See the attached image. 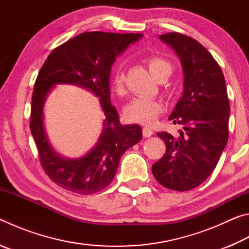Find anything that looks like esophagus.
<instances>
[{"mask_svg":"<svg viewBox=\"0 0 249 249\" xmlns=\"http://www.w3.org/2000/svg\"><path fill=\"white\" fill-rule=\"evenodd\" d=\"M154 134L153 129L147 127V126H145V127H142V135H144V137H150L151 135Z\"/></svg>","mask_w":249,"mask_h":249,"instance_id":"1","label":"esophagus"}]
</instances>
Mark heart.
I'll use <instances>...</instances> for the list:
<instances>
[{
	"mask_svg": "<svg viewBox=\"0 0 249 249\" xmlns=\"http://www.w3.org/2000/svg\"><path fill=\"white\" fill-rule=\"evenodd\" d=\"M148 69L156 79L159 77L168 78L172 72V65L169 60L162 57H150L147 60ZM113 89L119 95L125 93V74L121 68H116L112 78ZM163 111V105L156 99L150 98H135L126 105V119L135 123L150 125L157 120V117Z\"/></svg>",
	"mask_w": 249,
	"mask_h": 249,
	"instance_id": "obj_1",
	"label": "heart"
}]
</instances>
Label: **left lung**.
Returning <instances> with one entry per match:
<instances>
[{"label": "left lung", "mask_w": 249, "mask_h": 249, "mask_svg": "<svg viewBox=\"0 0 249 249\" xmlns=\"http://www.w3.org/2000/svg\"><path fill=\"white\" fill-rule=\"evenodd\" d=\"M159 38L175 49L182 64L183 94L169 120L183 129L177 137L157 133L166 154L151 169L165 188L188 191L206 180L220 160L229 140L230 101L220 65L199 41L180 33Z\"/></svg>", "instance_id": "8db88e82"}]
</instances>
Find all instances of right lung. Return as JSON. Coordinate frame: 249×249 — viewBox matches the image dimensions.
I'll return each instance as SVG.
<instances>
[{"label": "right lung", "mask_w": 249, "mask_h": 249, "mask_svg": "<svg viewBox=\"0 0 249 249\" xmlns=\"http://www.w3.org/2000/svg\"><path fill=\"white\" fill-rule=\"evenodd\" d=\"M142 34L88 32L54 48L41 67L34 87L29 127L38 150L40 165L50 180L66 190L91 195L112 182L120 159L142 138L137 124L122 125L109 98V72L117 54ZM78 84L100 99L106 120L95 148L79 160H66L49 145L42 124L45 96L54 84Z\"/></svg>", "instance_id": "obj_1"}]
</instances>
